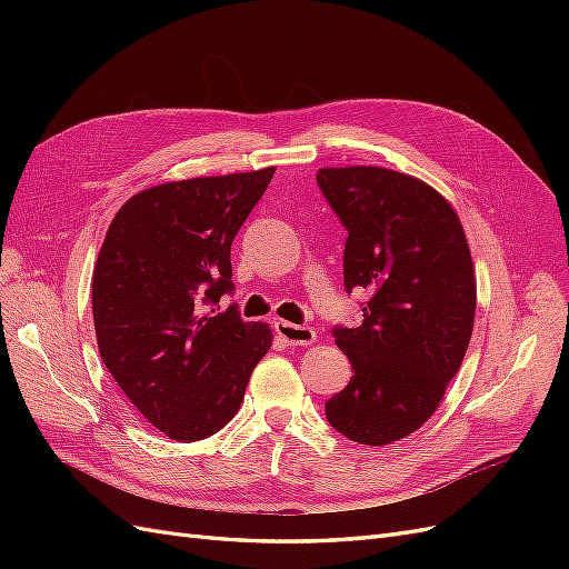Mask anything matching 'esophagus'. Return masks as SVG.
Returning a JSON list of instances; mask_svg holds the SVG:
<instances>
[{"instance_id":"obj_1","label":"esophagus","mask_w":569,"mask_h":569,"mask_svg":"<svg viewBox=\"0 0 569 569\" xmlns=\"http://www.w3.org/2000/svg\"><path fill=\"white\" fill-rule=\"evenodd\" d=\"M272 327H274V332H278V337L287 343V347H308V343L316 341L313 327L291 325L287 320H278Z\"/></svg>"}]
</instances>
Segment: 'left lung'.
I'll use <instances>...</instances> for the list:
<instances>
[{
  "instance_id": "left-lung-1",
  "label": "left lung",
  "mask_w": 569,
  "mask_h": 569,
  "mask_svg": "<svg viewBox=\"0 0 569 569\" xmlns=\"http://www.w3.org/2000/svg\"><path fill=\"white\" fill-rule=\"evenodd\" d=\"M347 228L343 287L368 289L363 322L332 335L353 377L325 403L339 435L385 446L429 420L472 337L477 284L462 226L437 189L375 166L322 168Z\"/></svg>"
}]
</instances>
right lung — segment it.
Wrapping results in <instances>:
<instances>
[{
    "label": "right lung",
    "mask_w": 569,
    "mask_h": 569,
    "mask_svg": "<svg viewBox=\"0 0 569 569\" xmlns=\"http://www.w3.org/2000/svg\"><path fill=\"white\" fill-rule=\"evenodd\" d=\"M274 168L166 182L128 199L101 244L92 316L104 366L144 420L176 441L220 432L272 335L244 322L230 247Z\"/></svg>",
    "instance_id": "right-lung-1"
}]
</instances>
